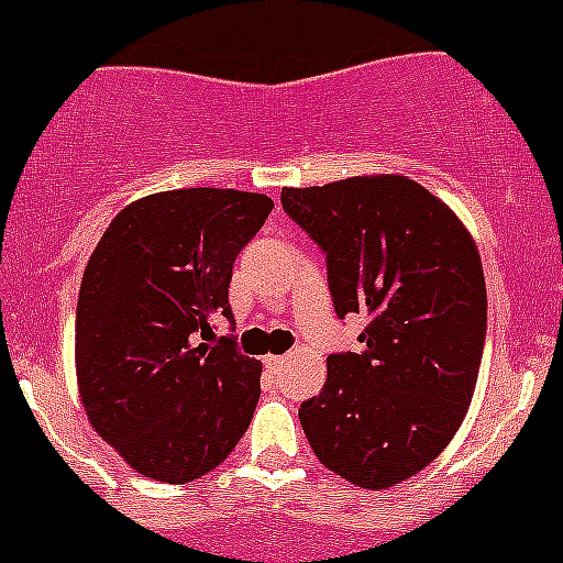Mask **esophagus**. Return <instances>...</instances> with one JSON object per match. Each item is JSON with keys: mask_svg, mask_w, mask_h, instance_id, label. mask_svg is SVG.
<instances>
[{"mask_svg": "<svg viewBox=\"0 0 563 563\" xmlns=\"http://www.w3.org/2000/svg\"><path fill=\"white\" fill-rule=\"evenodd\" d=\"M264 365L269 371H277V368H283V357H277V354H269V357H264Z\"/></svg>", "mask_w": 563, "mask_h": 563, "instance_id": "obj_1", "label": "esophagus"}]
</instances>
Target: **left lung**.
<instances>
[{
  "mask_svg": "<svg viewBox=\"0 0 563 563\" xmlns=\"http://www.w3.org/2000/svg\"><path fill=\"white\" fill-rule=\"evenodd\" d=\"M283 211L324 253L338 319H368L363 352L327 357L299 423L324 467L387 489L438 460L471 407L487 288L471 233L404 176L283 189Z\"/></svg>",
  "mask_w": 563,
  "mask_h": 563,
  "instance_id": "8db88e82",
  "label": "left lung"
}]
</instances>
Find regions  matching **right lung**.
<instances>
[{
  "label": "right lung",
  "instance_id": "1",
  "mask_svg": "<svg viewBox=\"0 0 563 563\" xmlns=\"http://www.w3.org/2000/svg\"><path fill=\"white\" fill-rule=\"evenodd\" d=\"M272 209L266 195L236 189L148 195L114 217L87 261L76 302L81 404L154 482L206 476L253 420L261 363L239 352L228 286ZM217 318L232 324L228 336L213 335Z\"/></svg>",
  "mask_w": 563,
  "mask_h": 563
}]
</instances>
